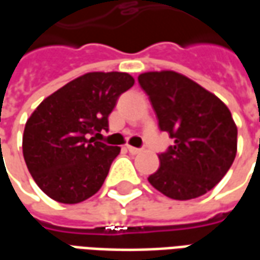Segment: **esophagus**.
<instances>
[{
    "label": "esophagus",
    "instance_id": "esophagus-1",
    "mask_svg": "<svg viewBox=\"0 0 260 260\" xmlns=\"http://www.w3.org/2000/svg\"><path fill=\"white\" fill-rule=\"evenodd\" d=\"M126 149H128V152L131 153V154H138V153L142 152V149H138V147H134V146H126Z\"/></svg>",
    "mask_w": 260,
    "mask_h": 260
}]
</instances>
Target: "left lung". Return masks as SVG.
I'll return each instance as SVG.
<instances>
[{
    "mask_svg": "<svg viewBox=\"0 0 260 260\" xmlns=\"http://www.w3.org/2000/svg\"><path fill=\"white\" fill-rule=\"evenodd\" d=\"M157 115L158 128L174 146L158 154L160 167L149 182L163 195L188 201L221 181L237 154V125L216 94L175 71L139 75Z\"/></svg>",
    "mask_w": 260,
    "mask_h": 260,
    "instance_id": "obj_1",
    "label": "left lung"
}]
</instances>
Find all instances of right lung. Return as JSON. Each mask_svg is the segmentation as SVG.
I'll use <instances>...</instances> for the list:
<instances>
[{"instance_id":"obj_1","label":"right lung","mask_w":260,"mask_h":260,"mask_svg":"<svg viewBox=\"0 0 260 260\" xmlns=\"http://www.w3.org/2000/svg\"><path fill=\"white\" fill-rule=\"evenodd\" d=\"M135 79L126 72H87L43 100L26 121L22 150L37 186L59 203L74 205L102 188L119 146L93 134L108 128V115Z\"/></svg>"}]
</instances>
